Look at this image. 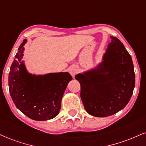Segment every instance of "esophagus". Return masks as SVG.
<instances>
[{
    "label": "esophagus",
    "mask_w": 146,
    "mask_h": 146,
    "mask_svg": "<svg viewBox=\"0 0 146 146\" xmlns=\"http://www.w3.org/2000/svg\"><path fill=\"white\" fill-rule=\"evenodd\" d=\"M77 72H78V70H77V68L76 66H72L69 68V72L72 77H74L75 75L76 74Z\"/></svg>",
    "instance_id": "esophagus-1"
}]
</instances>
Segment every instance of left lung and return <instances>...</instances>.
I'll return each mask as SVG.
<instances>
[{"label":"left lung","mask_w":146,"mask_h":146,"mask_svg":"<svg viewBox=\"0 0 146 146\" xmlns=\"http://www.w3.org/2000/svg\"><path fill=\"white\" fill-rule=\"evenodd\" d=\"M102 62L75 76L84 108L96 117L111 116L129 103L135 84L132 58L119 39L111 36Z\"/></svg>","instance_id":"left-lung-1"}]
</instances>
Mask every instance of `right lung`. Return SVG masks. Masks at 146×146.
I'll return each mask as SVG.
<instances>
[{
    "mask_svg": "<svg viewBox=\"0 0 146 146\" xmlns=\"http://www.w3.org/2000/svg\"><path fill=\"white\" fill-rule=\"evenodd\" d=\"M25 39L18 48L9 74L11 97L16 107L27 116L38 121L55 118L61 109V102L72 77L69 73H29L22 61Z\"/></svg>",
    "mask_w": 146,
    "mask_h": 146,
    "instance_id": "obj_1",
    "label": "right lung"
}]
</instances>
